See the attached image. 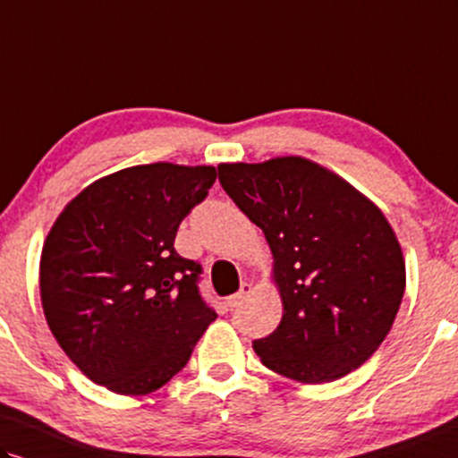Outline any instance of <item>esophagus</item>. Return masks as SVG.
Returning <instances> with one entry per match:
<instances>
[{
    "label": "esophagus",
    "mask_w": 458,
    "mask_h": 458,
    "mask_svg": "<svg viewBox=\"0 0 458 458\" xmlns=\"http://www.w3.org/2000/svg\"><path fill=\"white\" fill-rule=\"evenodd\" d=\"M250 291H252V284H250V282H242L240 291L235 293V295L227 297V301H225V303H227V308H231V310H233V308H238L240 303L244 301V299H246L248 295H250Z\"/></svg>",
    "instance_id": "34e87169"
}]
</instances>
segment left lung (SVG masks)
Returning a JSON list of instances; mask_svg holds the SVG:
<instances>
[{
    "label": "left lung",
    "instance_id": "obj_1",
    "mask_svg": "<svg viewBox=\"0 0 458 458\" xmlns=\"http://www.w3.org/2000/svg\"><path fill=\"white\" fill-rule=\"evenodd\" d=\"M220 186L274 252L284 314L252 342L263 365L323 385L365 363L391 331L405 291L391 225L346 180L301 157L218 167Z\"/></svg>",
    "mask_w": 458,
    "mask_h": 458
}]
</instances>
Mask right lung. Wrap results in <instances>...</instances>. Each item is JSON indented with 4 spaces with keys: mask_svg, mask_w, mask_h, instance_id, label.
I'll use <instances>...</instances> for the list:
<instances>
[{
    "mask_svg": "<svg viewBox=\"0 0 458 458\" xmlns=\"http://www.w3.org/2000/svg\"><path fill=\"white\" fill-rule=\"evenodd\" d=\"M210 165H135L73 197L39 263L47 323L84 376L121 394L172 380L216 318L201 265L174 248L180 223L208 197Z\"/></svg>",
    "mask_w": 458,
    "mask_h": 458,
    "instance_id": "obj_1",
    "label": "right lung"
}]
</instances>
